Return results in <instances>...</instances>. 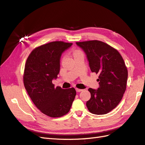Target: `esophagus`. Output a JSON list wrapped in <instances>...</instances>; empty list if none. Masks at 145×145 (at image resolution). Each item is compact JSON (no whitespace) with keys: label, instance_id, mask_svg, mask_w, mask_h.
<instances>
[{"label":"esophagus","instance_id":"1","mask_svg":"<svg viewBox=\"0 0 145 145\" xmlns=\"http://www.w3.org/2000/svg\"><path fill=\"white\" fill-rule=\"evenodd\" d=\"M83 91V90H82V89H79V88H76V92H80Z\"/></svg>","mask_w":145,"mask_h":145}]
</instances>
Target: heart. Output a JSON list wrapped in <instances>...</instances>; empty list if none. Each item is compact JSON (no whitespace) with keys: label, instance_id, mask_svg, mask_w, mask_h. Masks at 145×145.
Returning a JSON list of instances; mask_svg holds the SVG:
<instances>
[{"label":"heart","instance_id":"obj_1","mask_svg":"<svg viewBox=\"0 0 145 145\" xmlns=\"http://www.w3.org/2000/svg\"><path fill=\"white\" fill-rule=\"evenodd\" d=\"M82 54V52L80 50H73V52H72L73 57H74L76 56V55H79V54Z\"/></svg>","mask_w":145,"mask_h":145}]
</instances>
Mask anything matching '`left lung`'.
<instances>
[{
	"mask_svg": "<svg viewBox=\"0 0 145 145\" xmlns=\"http://www.w3.org/2000/svg\"><path fill=\"white\" fill-rule=\"evenodd\" d=\"M87 55L91 72L99 75L97 90L90 88L91 98L86 105L90 113L105 115L121 100L127 88L128 70L121 55L110 45L99 40L76 42Z\"/></svg>",
	"mask_w": 145,
	"mask_h": 145,
	"instance_id": "8db88e82",
	"label": "left lung"
}]
</instances>
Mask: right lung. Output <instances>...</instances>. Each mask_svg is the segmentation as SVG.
I'll return each mask as SVG.
<instances>
[{"mask_svg": "<svg viewBox=\"0 0 145 145\" xmlns=\"http://www.w3.org/2000/svg\"><path fill=\"white\" fill-rule=\"evenodd\" d=\"M72 43L56 41L35 48L26 61L24 84L33 103L40 112L57 118L66 115L70 110L76 95L74 88L55 87L60 68V58Z\"/></svg>", "mask_w": 145, "mask_h": 145, "instance_id": "obj_1", "label": "right lung"}]
</instances>
